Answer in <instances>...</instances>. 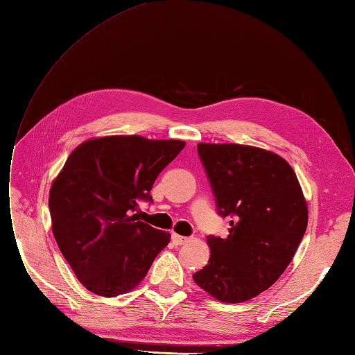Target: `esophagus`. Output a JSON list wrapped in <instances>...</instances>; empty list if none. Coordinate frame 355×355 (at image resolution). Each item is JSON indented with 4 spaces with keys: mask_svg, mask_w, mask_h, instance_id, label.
<instances>
[{
    "mask_svg": "<svg viewBox=\"0 0 355 355\" xmlns=\"http://www.w3.org/2000/svg\"><path fill=\"white\" fill-rule=\"evenodd\" d=\"M171 239H173V242L175 243V245H178V246H181V245H184V243H187L189 242V237H184V236H180V234H177V233H173V236H171Z\"/></svg>",
    "mask_w": 355,
    "mask_h": 355,
    "instance_id": "esophagus-1",
    "label": "esophagus"
}]
</instances>
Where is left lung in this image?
I'll return each mask as SVG.
<instances>
[{
  "label": "left lung",
  "instance_id": "obj_1",
  "mask_svg": "<svg viewBox=\"0 0 355 355\" xmlns=\"http://www.w3.org/2000/svg\"><path fill=\"white\" fill-rule=\"evenodd\" d=\"M216 212L230 220L225 239L208 236V264L193 280L212 298L245 302L282 276L308 223L292 166L276 153L242 144H198Z\"/></svg>",
  "mask_w": 355,
  "mask_h": 355
}]
</instances>
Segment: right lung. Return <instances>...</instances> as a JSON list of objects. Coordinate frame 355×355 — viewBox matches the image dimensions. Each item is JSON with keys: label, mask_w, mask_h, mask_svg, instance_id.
I'll return each instance as SVG.
<instances>
[{"label": "right lung", "mask_w": 355, "mask_h": 355, "mask_svg": "<svg viewBox=\"0 0 355 355\" xmlns=\"http://www.w3.org/2000/svg\"><path fill=\"white\" fill-rule=\"evenodd\" d=\"M180 140L112 135L79 144L53 182V234L85 288L118 296L139 284L171 234L131 215L152 203L157 175L184 148Z\"/></svg>", "instance_id": "add662e5"}]
</instances>
